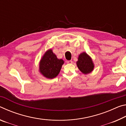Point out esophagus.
I'll return each instance as SVG.
<instances>
[{
    "label": "esophagus",
    "mask_w": 126,
    "mask_h": 126,
    "mask_svg": "<svg viewBox=\"0 0 126 126\" xmlns=\"http://www.w3.org/2000/svg\"><path fill=\"white\" fill-rule=\"evenodd\" d=\"M67 63L68 64H72V63H73V61H68L67 62Z\"/></svg>",
    "instance_id": "34e87169"
}]
</instances>
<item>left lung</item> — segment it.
Returning a JSON list of instances; mask_svg holds the SVG:
<instances>
[{
    "label": "left lung",
    "mask_w": 126,
    "mask_h": 126,
    "mask_svg": "<svg viewBox=\"0 0 126 126\" xmlns=\"http://www.w3.org/2000/svg\"><path fill=\"white\" fill-rule=\"evenodd\" d=\"M77 65L79 69L84 74L91 73L94 68V64L91 58L86 53L83 52L79 55Z\"/></svg>",
    "instance_id": "obj_1"
}]
</instances>
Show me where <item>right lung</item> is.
<instances>
[{"label":"right lung","mask_w":126,"mask_h":126,"mask_svg":"<svg viewBox=\"0 0 126 126\" xmlns=\"http://www.w3.org/2000/svg\"><path fill=\"white\" fill-rule=\"evenodd\" d=\"M62 59H59L52 49L46 52L40 62V73L46 78L52 79L58 76L63 64Z\"/></svg>","instance_id":"1"}]
</instances>
